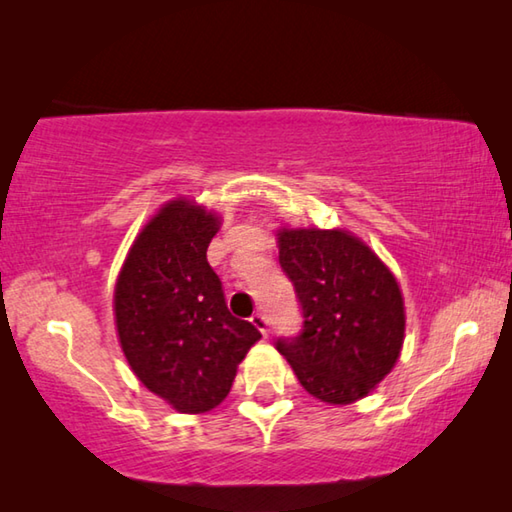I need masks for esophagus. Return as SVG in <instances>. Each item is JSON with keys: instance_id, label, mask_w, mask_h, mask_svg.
Here are the masks:
<instances>
[{"instance_id": "obj_1", "label": "esophagus", "mask_w": 512, "mask_h": 512, "mask_svg": "<svg viewBox=\"0 0 512 512\" xmlns=\"http://www.w3.org/2000/svg\"><path fill=\"white\" fill-rule=\"evenodd\" d=\"M250 323H253L264 336L268 334V329H271V323H268V318L264 314H253V318H250Z\"/></svg>"}]
</instances>
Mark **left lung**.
<instances>
[{
    "label": "left lung",
    "mask_w": 512,
    "mask_h": 512,
    "mask_svg": "<svg viewBox=\"0 0 512 512\" xmlns=\"http://www.w3.org/2000/svg\"><path fill=\"white\" fill-rule=\"evenodd\" d=\"M277 246L305 318L298 336L277 339V352L320 402L361 400L400 357L406 323L400 284L348 230L282 228Z\"/></svg>",
    "instance_id": "8db88e82"
}]
</instances>
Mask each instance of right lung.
Returning <instances> with one entry per match:
<instances>
[{
	"label": "right lung",
	"mask_w": 512,
	"mask_h": 512,
	"mask_svg": "<svg viewBox=\"0 0 512 512\" xmlns=\"http://www.w3.org/2000/svg\"><path fill=\"white\" fill-rule=\"evenodd\" d=\"M219 216L185 198L144 225L115 287L121 350L137 379L180 413H205L230 393L237 366L262 339L228 311L207 246Z\"/></svg>",
	"instance_id": "add662e5"
}]
</instances>
